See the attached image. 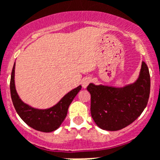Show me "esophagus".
<instances>
[{"label":"esophagus","mask_w":160,"mask_h":160,"mask_svg":"<svg viewBox=\"0 0 160 160\" xmlns=\"http://www.w3.org/2000/svg\"><path fill=\"white\" fill-rule=\"evenodd\" d=\"M90 82H91V78H90L86 77L84 78H82V88H87Z\"/></svg>","instance_id":"1"}]
</instances>
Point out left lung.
Masks as SVG:
<instances>
[{
	"label": "left lung",
	"instance_id": "1",
	"mask_svg": "<svg viewBox=\"0 0 160 160\" xmlns=\"http://www.w3.org/2000/svg\"><path fill=\"white\" fill-rule=\"evenodd\" d=\"M87 89L91 94V114L96 124L103 130H120L134 122L147 105L149 68L142 62L137 81L123 88L90 83Z\"/></svg>",
	"mask_w": 160,
	"mask_h": 160
}]
</instances>
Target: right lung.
Instances as JSON below:
<instances>
[{"mask_svg":"<svg viewBox=\"0 0 160 160\" xmlns=\"http://www.w3.org/2000/svg\"><path fill=\"white\" fill-rule=\"evenodd\" d=\"M14 68L15 63L10 78V95L14 109L19 117L29 127L43 132H51L59 128L67 115L68 106L81 90L82 86L70 91L56 105L49 109H35L25 104L19 98L14 85Z\"/></svg>","mask_w":160,"mask_h":160,"instance_id":"obj_1","label":"right lung"}]
</instances>
